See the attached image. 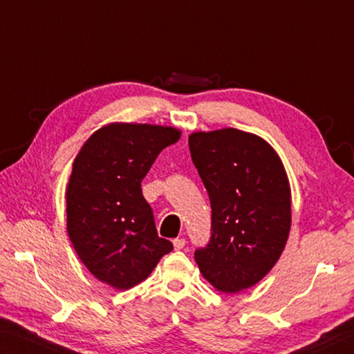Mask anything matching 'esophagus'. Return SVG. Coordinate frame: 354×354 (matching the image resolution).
<instances>
[{
	"instance_id": "esophagus-1",
	"label": "esophagus",
	"mask_w": 354,
	"mask_h": 354,
	"mask_svg": "<svg viewBox=\"0 0 354 354\" xmlns=\"http://www.w3.org/2000/svg\"><path fill=\"white\" fill-rule=\"evenodd\" d=\"M173 247H175V250H183L185 247V239L184 238H176L173 241Z\"/></svg>"
}]
</instances>
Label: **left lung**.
Masks as SVG:
<instances>
[{"label":"left lung","instance_id":"8db88e82","mask_svg":"<svg viewBox=\"0 0 354 354\" xmlns=\"http://www.w3.org/2000/svg\"><path fill=\"white\" fill-rule=\"evenodd\" d=\"M192 161L212 205V238L198 248L201 274L221 293L258 283L274 267L292 227V189L266 140L233 127L193 131Z\"/></svg>","mask_w":354,"mask_h":354}]
</instances>
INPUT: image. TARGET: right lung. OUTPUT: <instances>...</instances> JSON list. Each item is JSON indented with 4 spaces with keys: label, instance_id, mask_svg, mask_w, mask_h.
Returning a JSON list of instances; mask_svg holds the SVG:
<instances>
[{
    "label": "right lung",
    "instance_id": "add662e5",
    "mask_svg": "<svg viewBox=\"0 0 354 354\" xmlns=\"http://www.w3.org/2000/svg\"><path fill=\"white\" fill-rule=\"evenodd\" d=\"M181 130L155 124L110 122L76 155L66 187L67 233L96 279L116 290L138 286L171 242L158 236L141 181Z\"/></svg>",
    "mask_w": 354,
    "mask_h": 354
}]
</instances>
